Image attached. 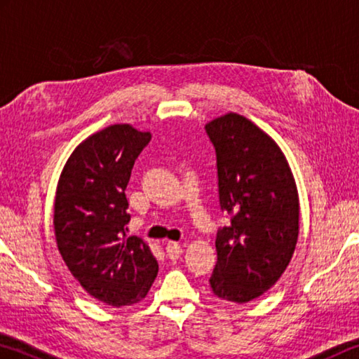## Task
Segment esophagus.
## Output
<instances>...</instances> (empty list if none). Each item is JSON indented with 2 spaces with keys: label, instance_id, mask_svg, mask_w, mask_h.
<instances>
[{
  "label": "esophagus",
  "instance_id": "34e87169",
  "mask_svg": "<svg viewBox=\"0 0 359 359\" xmlns=\"http://www.w3.org/2000/svg\"><path fill=\"white\" fill-rule=\"evenodd\" d=\"M166 253L169 259H179L180 255H182V247L179 242H168L166 244Z\"/></svg>",
  "mask_w": 359,
  "mask_h": 359
}]
</instances>
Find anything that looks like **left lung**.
<instances>
[{"instance_id": "1", "label": "left lung", "mask_w": 359, "mask_h": 359, "mask_svg": "<svg viewBox=\"0 0 359 359\" xmlns=\"http://www.w3.org/2000/svg\"><path fill=\"white\" fill-rule=\"evenodd\" d=\"M215 149L218 201L229 223L217 231L214 294L244 304L287 269L299 233V199L282 150L250 120L226 114L205 125Z\"/></svg>"}]
</instances>
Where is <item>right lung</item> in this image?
I'll return each instance as SVG.
<instances>
[{"instance_id":"1","label":"right lung","mask_w":359,"mask_h":359,"mask_svg":"<svg viewBox=\"0 0 359 359\" xmlns=\"http://www.w3.org/2000/svg\"><path fill=\"white\" fill-rule=\"evenodd\" d=\"M151 139L130 125H111L79 145L58 182L53 226L66 266L95 299L121 307L141 301L158 263L149 245L128 236L126 185Z\"/></svg>"}]
</instances>
